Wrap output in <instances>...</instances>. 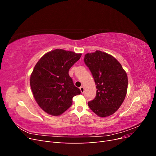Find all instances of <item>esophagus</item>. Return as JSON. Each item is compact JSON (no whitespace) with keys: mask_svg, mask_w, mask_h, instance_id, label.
Segmentation results:
<instances>
[{"mask_svg":"<svg viewBox=\"0 0 156 156\" xmlns=\"http://www.w3.org/2000/svg\"><path fill=\"white\" fill-rule=\"evenodd\" d=\"M80 90H81V92L82 94H83V93L84 92V87H80Z\"/></svg>","mask_w":156,"mask_h":156,"instance_id":"esophagus-1","label":"esophagus"}]
</instances>
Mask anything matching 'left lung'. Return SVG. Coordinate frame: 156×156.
Returning <instances> with one entry per match:
<instances>
[{
    "label": "left lung",
    "mask_w": 156,
    "mask_h": 156,
    "mask_svg": "<svg viewBox=\"0 0 156 156\" xmlns=\"http://www.w3.org/2000/svg\"><path fill=\"white\" fill-rule=\"evenodd\" d=\"M84 63L92 74L96 96L89 101L90 108L100 117L108 116L119 109L127 90V73L114 56L96 51L84 55Z\"/></svg>",
    "instance_id": "1"
}]
</instances>
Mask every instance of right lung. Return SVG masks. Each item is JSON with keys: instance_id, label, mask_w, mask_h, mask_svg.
<instances>
[{"instance_id": "right-lung-1", "label": "right lung", "mask_w": 156, "mask_h": 156, "mask_svg": "<svg viewBox=\"0 0 156 156\" xmlns=\"http://www.w3.org/2000/svg\"><path fill=\"white\" fill-rule=\"evenodd\" d=\"M81 55L55 49L45 54L34 66L30 78L32 92L37 104L49 115H62L72 105V98L81 94L69 69Z\"/></svg>"}]
</instances>
